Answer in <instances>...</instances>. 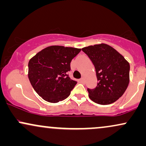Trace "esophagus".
Here are the masks:
<instances>
[{
  "label": "esophagus",
  "mask_w": 146,
  "mask_h": 146,
  "mask_svg": "<svg viewBox=\"0 0 146 146\" xmlns=\"http://www.w3.org/2000/svg\"><path fill=\"white\" fill-rule=\"evenodd\" d=\"M80 82H81V83L84 84V79L83 78H82L80 80Z\"/></svg>",
  "instance_id": "34e87169"
}]
</instances>
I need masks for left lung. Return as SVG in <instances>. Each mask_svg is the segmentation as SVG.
Wrapping results in <instances>:
<instances>
[{
	"label": "left lung",
	"mask_w": 146,
	"mask_h": 146,
	"mask_svg": "<svg viewBox=\"0 0 146 146\" xmlns=\"http://www.w3.org/2000/svg\"><path fill=\"white\" fill-rule=\"evenodd\" d=\"M82 50L94 65L98 82L96 88L87 89L89 98L102 105L116 102L128 86V62L115 48L106 44L88 46Z\"/></svg>",
	"instance_id": "8db88e82"
}]
</instances>
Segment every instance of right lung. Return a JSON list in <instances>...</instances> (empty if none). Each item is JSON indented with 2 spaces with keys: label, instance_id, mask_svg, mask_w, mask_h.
Here are the masks:
<instances>
[{
  "label": "right lung",
  "instance_id": "right-lung-1",
  "mask_svg": "<svg viewBox=\"0 0 146 146\" xmlns=\"http://www.w3.org/2000/svg\"><path fill=\"white\" fill-rule=\"evenodd\" d=\"M81 48L50 46L31 58L28 77L33 89L45 101L57 103L67 98L77 82L68 75L71 60Z\"/></svg>",
  "mask_w": 146,
  "mask_h": 146
}]
</instances>
